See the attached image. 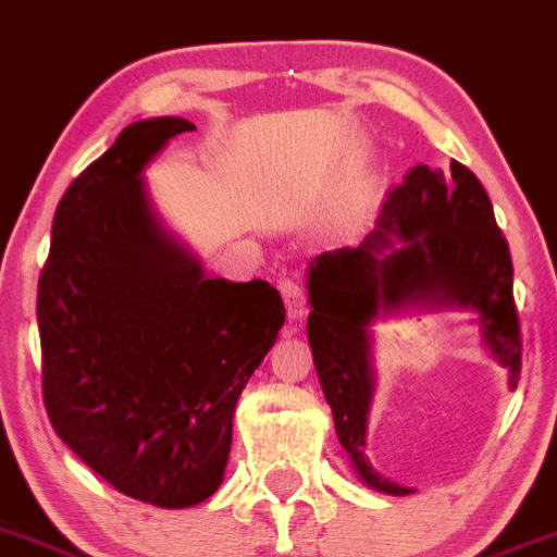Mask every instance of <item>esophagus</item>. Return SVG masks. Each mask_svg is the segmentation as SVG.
Here are the masks:
<instances>
[{
	"label": "esophagus",
	"instance_id": "obj_1",
	"mask_svg": "<svg viewBox=\"0 0 557 557\" xmlns=\"http://www.w3.org/2000/svg\"><path fill=\"white\" fill-rule=\"evenodd\" d=\"M278 289H282V298H284V306H287V314L293 322H300L306 317V295H304V287H300L298 282H293V278H282L278 282Z\"/></svg>",
	"mask_w": 557,
	"mask_h": 557
}]
</instances>
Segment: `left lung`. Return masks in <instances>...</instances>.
<instances>
[{
    "instance_id": "obj_1",
    "label": "left lung",
    "mask_w": 557,
    "mask_h": 557,
    "mask_svg": "<svg viewBox=\"0 0 557 557\" xmlns=\"http://www.w3.org/2000/svg\"><path fill=\"white\" fill-rule=\"evenodd\" d=\"M309 344L338 443L372 490L410 495L363 457L374 394V320L407 306L473 309L486 349L517 388L522 369L513 268L484 185L462 163L451 174L416 166L394 188L361 246L325 251L309 264Z\"/></svg>"
}]
</instances>
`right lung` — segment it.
Listing matches in <instances>:
<instances>
[{
  "label": "right lung",
  "instance_id": "1",
  "mask_svg": "<svg viewBox=\"0 0 557 557\" xmlns=\"http://www.w3.org/2000/svg\"><path fill=\"white\" fill-rule=\"evenodd\" d=\"M183 116L128 125L57 205L37 284L44 401L62 443L114 490L161 508L224 481L232 416L284 325L268 282L205 275L147 199V163Z\"/></svg>",
  "mask_w": 557,
  "mask_h": 557
}]
</instances>
